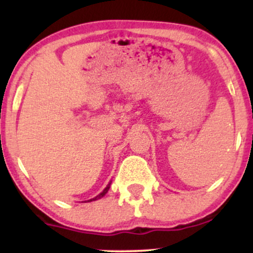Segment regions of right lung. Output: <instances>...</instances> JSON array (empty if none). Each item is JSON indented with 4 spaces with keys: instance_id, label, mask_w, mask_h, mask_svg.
<instances>
[{
    "instance_id": "add662e5",
    "label": "right lung",
    "mask_w": 253,
    "mask_h": 253,
    "mask_svg": "<svg viewBox=\"0 0 253 253\" xmlns=\"http://www.w3.org/2000/svg\"><path fill=\"white\" fill-rule=\"evenodd\" d=\"M109 188H110V183H109V184H108V185H107V187H106V188H104V190L102 191V193H101V194H98V195H97L96 197H94V199L89 200V201H88V202H90V201H95V200H98V199H101V197H103V196H104V195H106V194H107V191H108V190H109Z\"/></svg>"
}]
</instances>
